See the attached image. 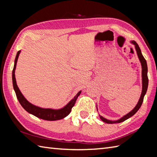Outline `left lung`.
Listing matches in <instances>:
<instances>
[{"instance_id":"1","label":"left lung","mask_w":157,"mask_h":157,"mask_svg":"<svg viewBox=\"0 0 157 157\" xmlns=\"http://www.w3.org/2000/svg\"><path fill=\"white\" fill-rule=\"evenodd\" d=\"M130 43L132 44L133 45H134L135 46V49L136 53H137V55L138 56L139 61L141 63V66H142V93L140 95V97L139 98V101L137 103V105H136L135 107L131 111L128 113V114H126L125 115L123 116L121 118H120L117 120H115V121H112V120H109L106 119L105 117H103L102 116L100 115V118L102 120V121H104L105 123H110V124H112V123H119L125 121L128 119L130 118L131 117L134 115L135 113L137 112L139 109L140 108V106L143 102V100H144V97L146 93V91H147L148 89V67H147V63H146V61L145 59L143 56L141 50L138 44L136 43L135 41L132 40L130 41ZM96 108H97V105H96ZM98 110V109H97Z\"/></svg>"}]
</instances>
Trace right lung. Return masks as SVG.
<instances>
[{"label": "right lung", "mask_w": 157, "mask_h": 157, "mask_svg": "<svg viewBox=\"0 0 157 157\" xmlns=\"http://www.w3.org/2000/svg\"><path fill=\"white\" fill-rule=\"evenodd\" d=\"M20 52H21V51H18L17 53L14 62V67H13L12 72L13 89H14V90L15 92L17 98V100L19 101L20 105L22 106V107L26 111L33 115L37 117L40 119L47 120V121H56V120L65 118V117L67 116L69 113H71V109L73 106H74L77 98H78L79 94H81L82 90L77 93V94L65 106H63V108L59 109H44L32 104L31 102H29L28 100L24 97V96L22 94V93L20 91L17 85L15 71Z\"/></svg>", "instance_id": "right-lung-1"}]
</instances>
